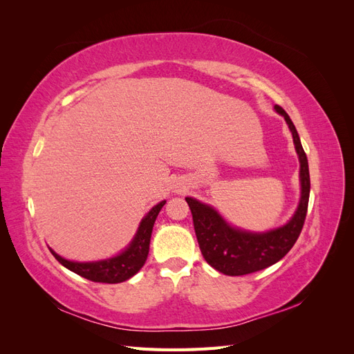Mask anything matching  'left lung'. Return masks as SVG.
<instances>
[{
    "instance_id": "8db88e82",
    "label": "left lung",
    "mask_w": 354,
    "mask_h": 354,
    "mask_svg": "<svg viewBox=\"0 0 354 354\" xmlns=\"http://www.w3.org/2000/svg\"><path fill=\"white\" fill-rule=\"evenodd\" d=\"M274 111L285 118L292 133L299 159V181H301V198L298 208L285 226L263 233L241 230L232 227L212 207L194 198H186L194 217L196 239L203 259L214 269L227 276L259 272L282 260L297 242L304 226L310 196L307 156L291 118L281 106L276 104Z\"/></svg>"
}]
</instances>
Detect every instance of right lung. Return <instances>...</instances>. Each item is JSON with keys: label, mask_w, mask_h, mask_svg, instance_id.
<instances>
[{"label": "right lung", "mask_w": 354, "mask_h": 354, "mask_svg": "<svg viewBox=\"0 0 354 354\" xmlns=\"http://www.w3.org/2000/svg\"><path fill=\"white\" fill-rule=\"evenodd\" d=\"M167 201L159 202L151 211H149L145 218L142 220L140 226L136 233L134 239L127 248L112 259L100 260V261H88V263H80V261H69L63 259L59 254L53 250L51 254L56 257V260L65 266L71 272L77 273L85 279L93 282H102V283H120L133 277L138 270L142 269L147 254H149V243H151L152 229L155 220L158 217L159 211L162 209Z\"/></svg>", "instance_id": "right-lung-1"}]
</instances>
